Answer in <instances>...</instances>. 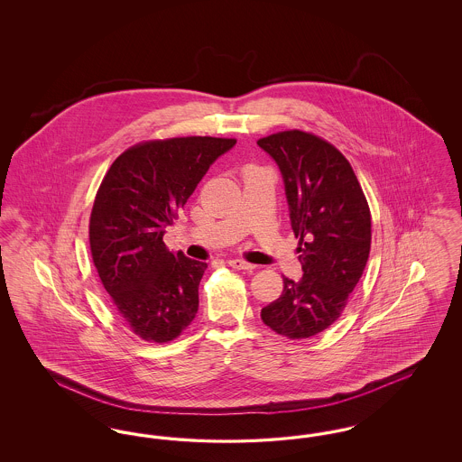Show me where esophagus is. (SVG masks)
<instances>
[{
    "mask_svg": "<svg viewBox=\"0 0 462 462\" xmlns=\"http://www.w3.org/2000/svg\"><path fill=\"white\" fill-rule=\"evenodd\" d=\"M228 264H230L232 268H237V270H253V268H256V264L247 263V262L239 260V258H236V260H228Z\"/></svg>",
    "mask_w": 462,
    "mask_h": 462,
    "instance_id": "esophagus-1",
    "label": "esophagus"
}]
</instances>
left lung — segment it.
I'll list each match as a JSON object with an SVG mask.
<instances>
[{"mask_svg": "<svg viewBox=\"0 0 462 462\" xmlns=\"http://www.w3.org/2000/svg\"><path fill=\"white\" fill-rule=\"evenodd\" d=\"M258 145L281 170L303 253V277H284L281 298L262 310V319L277 334L305 339L337 320L358 284L371 251V211L350 162L326 140L292 130Z\"/></svg>", "mask_w": 462, "mask_h": 462, "instance_id": "1", "label": "left lung"}]
</instances>
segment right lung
<instances>
[{
  "label": "right lung",
  "mask_w": 462,
  "mask_h": 462,
  "mask_svg": "<svg viewBox=\"0 0 462 462\" xmlns=\"http://www.w3.org/2000/svg\"><path fill=\"white\" fill-rule=\"evenodd\" d=\"M234 138L187 136L134 145L104 178L89 218V247L112 303L136 336L166 343L196 317L208 264L162 241L178 211Z\"/></svg>",
  "instance_id": "obj_1"
}]
</instances>
